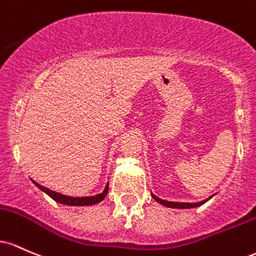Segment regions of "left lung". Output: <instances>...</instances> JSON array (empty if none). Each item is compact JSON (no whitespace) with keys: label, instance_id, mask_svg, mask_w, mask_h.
Wrapping results in <instances>:
<instances>
[{"label":"left lung","instance_id":"obj_1","mask_svg":"<svg viewBox=\"0 0 256 256\" xmlns=\"http://www.w3.org/2000/svg\"><path fill=\"white\" fill-rule=\"evenodd\" d=\"M152 194V198H154V200H157V202H158L160 204L164 206H166V208H175V209H188V208H196V206H200L204 204L206 202H208V200H210V198L214 196V194H213V196L208 197V198H206V200H200V202H196V203H186V202H172V200H162V198H160V197L154 196V194Z\"/></svg>","mask_w":256,"mask_h":256}]
</instances>
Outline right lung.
Listing matches in <instances>:
<instances>
[{
	"mask_svg": "<svg viewBox=\"0 0 256 256\" xmlns=\"http://www.w3.org/2000/svg\"><path fill=\"white\" fill-rule=\"evenodd\" d=\"M31 182L35 184L37 188H38L42 192H44V194H47L50 198H53L56 202L62 203V204H66V206H93V204H96V203H100L102 200H104L108 192V182L106 184L104 191H102V194H94V196H86V197H71V196H66V194H59V192H56L53 190H50V188L40 185L38 182H36L35 180H32V179H31Z\"/></svg>",
	"mask_w": 256,
	"mask_h": 256,
	"instance_id": "right-lung-1",
	"label": "right lung"
}]
</instances>
